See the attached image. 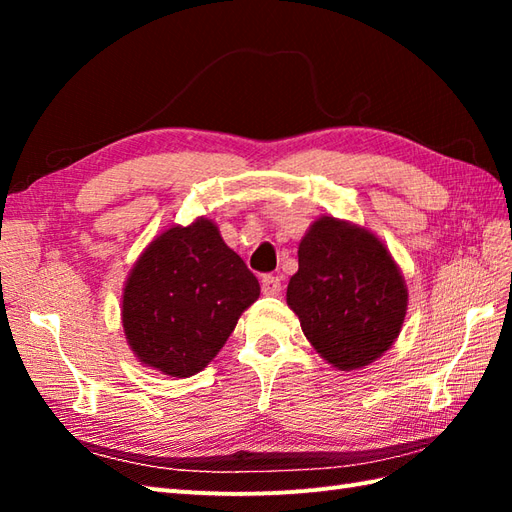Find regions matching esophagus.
Masks as SVG:
<instances>
[{
    "label": "esophagus",
    "instance_id": "obj_1",
    "mask_svg": "<svg viewBox=\"0 0 512 512\" xmlns=\"http://www.w3.org/2000/svg\"><path fill=\"white\" fill-rule=\"evenodd\" d=\"M281 290V279L273 277V275H266L262 277V292L266 297H277Z\"/></svg>",
    "mask_w": 512,
    "mask_h": 512
}]
</instances>
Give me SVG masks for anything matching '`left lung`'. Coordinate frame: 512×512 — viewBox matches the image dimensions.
Masks as SVG:
<instances>
[{"label": "left lung", "instance_id": "left-lung-1", "mask_svg": "<svg viewBox=\"0 0 512 512\" xmlns=\"http://www.w3.org/2000/svg\"><path fill=\"white\" fill-rule=\"evenodd\" d=\"M297 255L286 301L317 354L341 372L383 356L398 339L409 301L387 246L365 226L321 215Z\"/></svg>", "mask_w": 512, "mask_h": 512}]
</instances>
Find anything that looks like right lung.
<instances>
[{
    "mask_svg": "<svg viewBox=\"0 0 512 512\" xmlns=\"http://www.w3.org/2000/svg\"><path fill=\"white\" fill-rule=\"evenodd\" d=\"M259 281L209 217L151 239L123 288V330L140 365L187 378L222 350Z\"/></svg>",
    "mask_w": 512,
    "mask_h": 512,
    "instance_id": "add662e5",
    "label": "right lung"
}]
</instances>
